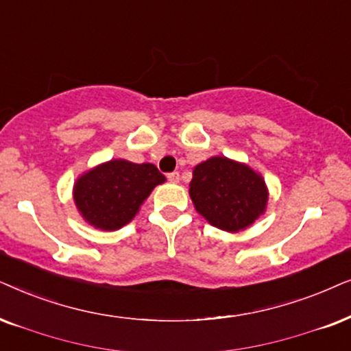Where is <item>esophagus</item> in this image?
Segmentation results:
<instances>
[{
    "mask_svg": "<svg viewBox=\"0 0 351 351\" xmlns=\"http://www.w3.org/2000/svg\"><path fill=\"white\" fill-rule=\"evenodd\" d=\"M167 178H168V181H170V183H178V181H180V173L178 171L168 173Z\"/></svg>",
    "mask_w": 351,
    "mask_h": 351,
    "instance_id": "esophagus-1",
    "label": "esophagus"
}]
</instances>
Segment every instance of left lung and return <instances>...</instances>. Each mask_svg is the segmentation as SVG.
<instances>
[{
  "label": "left lung",
  "mask_w": 351,
  "mask_h": 351,
  "mask_svg": "<svg viewBox=\"0 0 351 351\" xmlns=\"http://www.w3.org/2000/svg\"><path fill=\"white\" fill-rule=\"evenodd\" d=\"M189 195L212 226L237 232L265 213L268 188L249 165L218 156L194 167Z\"/></svg>",
  "instance_id": "8db88e82"
}]
</instances>
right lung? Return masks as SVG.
Here are the masks:
<instances>
[{"label":"right lung","mask_w":351,"mask_h":351,"mask_svg":"<svg viewBox=\"0 0 351 351\" xmlns=\"http://www.w3.org/2000/svg\"><path fill=\"white\" fill-rule=\"evenodd\" d=\"M162 183L165 176L152 163L115 158L83 173L73 184V200L86 223L115 231L132 221L152 189Z\"/></svg>","instance_id":"1"}]
</instances>
